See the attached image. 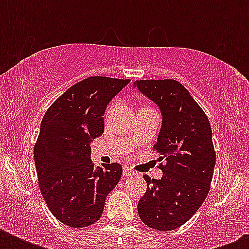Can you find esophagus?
Segmentation results:
<instances>
[{
    "label": "esophagus",
    "instance_id": "1",
    "mask_svg": "<svg viewBox=\"0 0 249 249\" xmlns=\"http://www.w3.org/2000/svg\"><path fill=\"white\" fill-rule=\"evenodd\" d=\"M123 174H124L125 177H129V176H133L134 174V170L132 168H129V166L124 165L123 166Z\"/></svg>",
    "mask_w": 249,
    "mask_h": 249
}]
</instances>
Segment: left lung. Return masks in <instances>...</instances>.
Returning a JSON list of instances; mask_svg holds the SVG:
<instances>
[{"label":"left lung","instance_id":"left-lung-1","mask_svg":"<svg viewBox=\"0 0 249 249\" xmlns=\"http://www.w3.org/2000/svg\"><path fill=\"white\" fill-rule=\"evenodd\" d=\"M159 106L161 129L154 151L159 154L161 179L144 176L147 190L138 203L141 221L170 231L195 214L208 195L216 164L212 129L189 90L176 80H137L134 88Z\"/></svg>","mask_w":249,"mask_h":249}]
</instances>
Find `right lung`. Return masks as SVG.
<instances>
[{"instance_id": "right-lung-1", "label": "right lung", "mask_w": 249, "mask_h": 249, "mask_svg": "<svg viewBox=\"0 0 249 249\" xmlns=\"http://www.w3.org/2000/svg\"><path fill=\"white\" fill-rule=\"evenodd\" d=\"M130 80L91 76L66 90L45 113L33 156L41 194L56 220L86 228L101 218L119 183V163L94 168L90 143L105 132L106 107Z\"/></svg>"}]
</instances>
